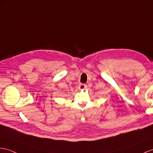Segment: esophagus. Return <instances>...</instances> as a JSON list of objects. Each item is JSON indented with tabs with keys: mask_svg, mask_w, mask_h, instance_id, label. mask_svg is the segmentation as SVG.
<instances>
[{
	"mask_svg": "<svg viewBox=\"0 0 153 153\" xmlns=\"http://www.w3.org/2000/svg\"><path fill=\"white\" fill-rule=\"evenodd\" d=\"M86 88H87V85L84 84H80L79 85V89H85Z\"/></svg>",
	"mask_w": 153,
	"mask_h": 153,
	"instance_id": "1",
	"label": "esophagus"
}]
</instances>
